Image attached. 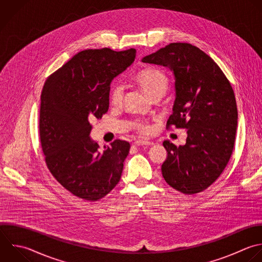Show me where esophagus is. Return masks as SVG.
Wrapping results in <instances>:
<instances>
[{"label": "esophagus", "mask_w": 262, "mask_h": 262, "mask_svg": "<svg viewBox=\"0 0 262 262\" xmlns=\"http://www.w3.org/2000/svg\"><path fill=\"white\" fill-rule=\"evenodd\" d=\"M135 146H143V145H151L154 144V142H150V141H145V140H136L134 143H133Z\"/></svg>", "instance_id": "esophagus-1"}]
</instances>
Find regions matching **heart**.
Listing matches in <instances>:
<instances>
[{
    "mask_svg": "<svg viewBox=\"0 0 262 262\" xmlns=\"http://www.w3.org/2000/svg\"><path fill=\"white\" fill-rule=\"evenodd\" d=\"M133 81L151 99H160L169 88V79L166 74L154 68L139 71L134 75ZM110 101L114 106L121 105L123 101V88L120 85L115 84L112 87ZM132 127L142 135H147L150 132V126L144 122H133Z\"/></svg>",
    "mask_w": 262,
    "mask_h": 262,
    "instance_id": "1",
    "label": "heart"
}]
</instances>
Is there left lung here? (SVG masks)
Returning a JSON list of instances; mask_svg holds the SVG:
<instances>
[{"label":"left lung","mask_w":262,"mask_h":262,"mask_svg":"<svg viewBox=\"0 0 262 262\" xmlns=\"http://www.w3.org/2000/svg\"><path fill=\"white\" fill-rule=\"evenodd\" d=\"M174 75L175 100L168 126L187 129L184 145L163 142L166 182L185 194L201 192L222 173L232 154L237 110L230 83L215 61L187 43H171L141 59Z\"/></svg>","instance_id":"left-lung-1"}]
</instances>
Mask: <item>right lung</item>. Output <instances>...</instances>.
Returning <instances> with one entry per match:
<instances>
[{
	"label": "right lung",
	"instance_id": "add662e5",
	"mask_svg": "<svg viewBox=\"0 0 262 262\" xmlns=\"http://www.w3.org/2000/svg\"><path fill=\"white\" fill-rule=\"evenodd\" d=\"M135 55V49L82 51L43 87L40 139L45 161L55 179L80 199L97 201L121 179L129 142L117 139L100 149L90 137V121L108 111L111 83Z\"/></svg>",
	"mask_w": 262,
	"mask_h": 262
}]
</instances>
